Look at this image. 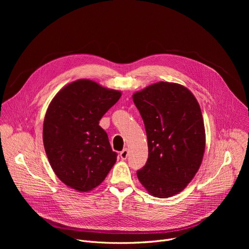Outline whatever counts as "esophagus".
I'll use <instances>...</instances> for the list:
<instances>
[{
	"mask_svg": "<svg viewBox=\"0 0 249 249\" xmlns=\"http://www.w3.org/2000/svg\"><path fill=\"white\" fill-rule=\"evenodd\" d=\"M127 156H128V149L125 148L120 152V158H121V160H126Z\"/></svg>",
	"mask_w": 249,
	"mask_h": 249,
	"instance_id": "1",
	"label": "esophagus"
}]
</instances>
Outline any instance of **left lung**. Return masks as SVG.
<instances>
[{"label": "left lung", "instance_id": "8db88e82", "mask_svg": "<svg viewBox=\"0 0 249 249\" xmlns=\"http://www.w3.org/2000/svg\"><path fill=\"white\" fill-rule=\"evenodd\" d=\"M133 101L148 144L138 179L154 197L168 198L187 187L203 160L205 129L199 103L187 88L164 82L135 93Z\"/></svg>", "mask_w": 249, "mask_h": 249}]
</instances>
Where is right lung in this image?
<instances>
[{"instance_id":"add662e5","label":"right lung","mask_w":249,"mask_h":249,"mask_svg":"<svg viewBox=\"0 0 249 249\" xmlns=\"http://www.w3.org/2000/svg\"><path fill=\"white\" fill-rule=\"evenodd\" d=\"M120 97L119 90L80 80L51 101L43 123L44 148L52 169L67 186L93 190L115 164L117 153L99 121Z\"/></svg>"}]
</instances>
